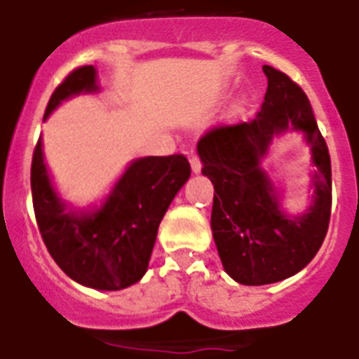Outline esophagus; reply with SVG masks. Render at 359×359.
Returning a JSON list of instances; mask_svg holds the SVG:
<instances>
[{
	"label": "esophagus",
	"mask_w": 359,
	"mask_h": 359,
	"mask_svg": "<svg viewBox=\"0 0 359 359\" xmlns=\"http://www.w3.org/2000/svg\"><path fill=\"white\" fill-rule=\"evenodd\" d=\"M189 164H191V171L197 175V173H201L202 170V164H201V158L197 157V155H193L191 158H189Z\"/></svg>",
	"instance_id": "1"
}]
</instances>
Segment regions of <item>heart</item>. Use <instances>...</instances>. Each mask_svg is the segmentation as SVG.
Masks as SVG:
<instances>
[{"label":"heart","mask_w":359,"mask_h":359,"mask_svg":"<svg viewBox=\"0 0 359 359\" xmlns=\"http://www.w3.org/2000/svg\"><path fill=\"white\" fill-rule=\"evenodd\" d=\"M245 108H248V97H245V95H238V97L233 99V102L229 104L227 117H229V119H240V117L244 115Z\"/></svg>","instance_id":"heart-1"}]
</instances>
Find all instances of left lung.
Segmentation results:
<instances>
[{
	"label": "left lung",
	"instance_id": "obj_1",
	"mask_svg": "<svg viewBox=\"0 0 359 359\" xmlns=\"http://www.w3.org/2000/svg\"><path fill=\"white\" fill-rule=\"evenodd\" d=\"M267 92L253 121L215 128L198 141L202 175L215 188L211 231L224 271L242 285L282 282L304 269L322 248L330 218V157L300 86L264 65ZM304 135L311 149L310 205L283 210L281 190L263 168L276 136Z\"/></svg>",
	"mask_w": 359,
	"mask_h": 359
}]
</instances>
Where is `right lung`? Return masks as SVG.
Here are the masks:
<instances>
[{
  "instance_id": "obj_1",
  "label": "right lung",
  "mask_w": 359,
  "mask_h": 359,
  "mask_svg": "<svg viewBox=\"0 0 359 359\" xmlns=\"http://www.w3.org/2000/svg\"><path fill=\"white\" fill-rule=\"evenodd\" d=\"M97 70H74L50 97L45 119L63 101L97 93ZM191 175L188 158L141 157L132 161L99 204L77 208L63 201L46 168L43 141L32 157L34 213L48 253L74 282L97 291H119L148 271L158 224Z\"/></svg>"
}]
</instances>
